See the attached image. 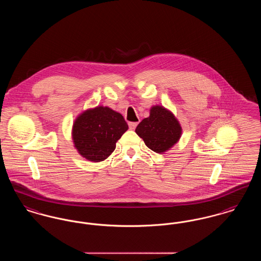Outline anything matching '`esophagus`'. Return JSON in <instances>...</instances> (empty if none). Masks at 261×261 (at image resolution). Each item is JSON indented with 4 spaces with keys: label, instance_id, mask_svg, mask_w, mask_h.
<instances>
[{
    "label": "esophagus",
    "instance_id": "esophagus-1",
    "mask_svg": "<svg viewBox=\"0 0 261 261\" xmlns=\"http://www.w3.org/2000/svg\"><path fill=\"white\" fill-rule=\"evenodd\" d=\"M128 125H129V128L131 130H135V128H136L137 125H138V122H129Z\"/></svg>",
    "mask_w": 261,
    "mask_h": 261
}]
</instances>
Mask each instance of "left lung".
<instances>
[{
  "label": "left lung",
  "instance_id": "obj_1",
  "mask_svg": "<svg viewBox=\"0 0 261 261\" xmlns=\"http://www.w3.org/2000/svg\"><path fill=\"white\" fill-rule=\"evenodd\" d=\"M135 132L149 149L163 153L179 141L182 127L172 112L162 106H153L149 117L139 123Z\"/></svg>",
  "mask_w": 261,
  "mask_h": 261
}]
</instances>
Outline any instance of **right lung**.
Returning <instances> with one entry per match:
<instances>
[{
	"label": "right lung",
	"instance_id": "obj_1",
	"mask_svg": "<svg viewBox=\"0 0 261 261\" xmlns=\"http://www.w3.org/2000/svg\"><path fill=\"white\" fill-rule=\"evenodd\" d=\"M128 129L119 112L108 107L89 109L77 116L72 126L75 149L88 161L102 162L115 149Z\"/></svg>",
	"mask_w": 261,
	"mask_h": 261
}]
</instances>
